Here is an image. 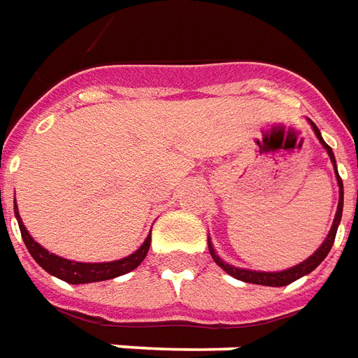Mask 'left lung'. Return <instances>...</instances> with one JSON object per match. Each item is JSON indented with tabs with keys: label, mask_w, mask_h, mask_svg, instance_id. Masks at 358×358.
Returning a JSON list of instances; mask_svg holds the SVG:
<instances>
[{
	"label": "left lung",
	"mask_w": 358,
	"mask_h": 358,
	"mask_svg": "<svg viewBox=\"0 0 358 358\" xmlns=\"http://www.w3.org/2000/svg\"><path fill=\"white\" fill-rule=\"evenodd\" d=\"M310 125H313L314 133L316 136L320 138L322 146L328 150L329 159L334 162V166H336V158H334V152L329 148L328 144L324 143V138L320 136V131H318V127L314 125L313 121H310ZM336 175H337V185H339V204H337V212L336 217H334V225H331V229H329L328 237L326 241L322 243V247L314 252L310 258H306L305 262H301L299 266H293V268H289V270H283V272H250V270H241V268H235V266H229L224 260H220V256L215 255L214 248L210 245V241H208V248H210V255L215 260V264L220 266L222 270L233 275L235 280L241 281H247V283H256V285H268V287H283V285H289V283H293L299 278H303L306 273H310L316 268V266L320 264L322 260L328 256L329 248L334 247V241H336V233H337V225L341 222V212H343V181H341V177L337 173V167H336Z\"/></svg>",
	"instance_id": "1"
}]
</instances>
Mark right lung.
<instances>
[{
  "instance_id": "1",
  "label": "right lung",
  "mask_w": 358,
  "mask_h": 358,
  "mask_svg": "<svg viewBox=\"0 0 358 358\" xmlns=\"http://www.w3.org/2000/svg\"><path fill=\"white\" fill-rule=\"evenodd\" d=\"M15 215H17V222H19V229H21L22 241L29 248V252L32 258L36 260L38 264L44 268L45 272L52 273L59 280L67 281V283H92V281H103L111 280V278H117L123 273L131 272L136 266L143 262L146 255H148V248H150V235L148 239L144 241L143 247L138 248L136 252H133L127 258L115 260V262H102V264H86V262H73V260H65L62 256H55L52 252H48L44 247H40L36 241L32 239L27 231V227L21 222V215L17 212V204H15Z\"/></svg>"
}]
</instances>
